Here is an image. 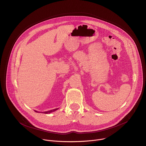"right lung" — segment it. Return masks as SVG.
Here are the masks:
<instances>
[{
  "label": "right lung",
  "mask_w": 146,
  "mask_h": 146,
  "mask_svg": "<svg viewBox=\"0 0 146 146\" xmlns=\"http://www.w3.org/2000/svg\"><path fill=\"white\" fill-rule=\"evenodd\" d=\"M58 109H52V110H49V111H44V112H42V113H44V114H49V113H51L52 112H54L55 111H56V110H58ZM36 112H37L36 111H35Z\"/></svg>",
  "instance_id": "1"
}]
</instances>
